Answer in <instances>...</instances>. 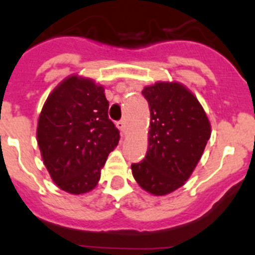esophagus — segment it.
<instances>
[{"label": "esophagus", "instance_id": "obj_1", "mask_svg": "<svg viewBox=\"0 0 255 255\" xmlns=\"http://www.w3.org/2000/svg\"><path fill=\"white\" fill-rule=\"evenodd\" d=\"M117 127L120 131H122V133H125V130H127V123H125V120H120V122H118Z\"/></svg>", "mask_w": 255, "mask_h": 255}]
</instances>
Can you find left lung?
<instances>
[{"instance_id": "8db88e82", "label": "left lung", "mask_w": 255, "mask_h": 255, "mask_svg": "<svg viewBox=\"0 0 255 255\" xmlns=\"http://www.w3.org/2000/svg\"><path fill=\"white\" fill-rule=\"evenodd\" d=\"M142 95L151 115L148 147L131 170L142 190L165 196L192 175L211 137V124L197 98L180 83L158 82L143 88Z\"/></svg>"}]
</instances>
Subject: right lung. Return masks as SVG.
<instances>
[{
	"label": "right lung",
	"mask_w": 255,
	"mask_h": 255,
	"mask_svg": "<svg viewBox=\"0 0 255 255\" xmlns=\"http://www.w3.org/2000/svg\"><path fill=\"white\" fill-rule=\"evenodd\" d=\"M103 85L70 75L45 100L37 142L43 162L60 190L72 195L92 191L108 155L119 142V130L108 117Z\"/></svg>",
	"instance_id": "1"
}]
</instances>
